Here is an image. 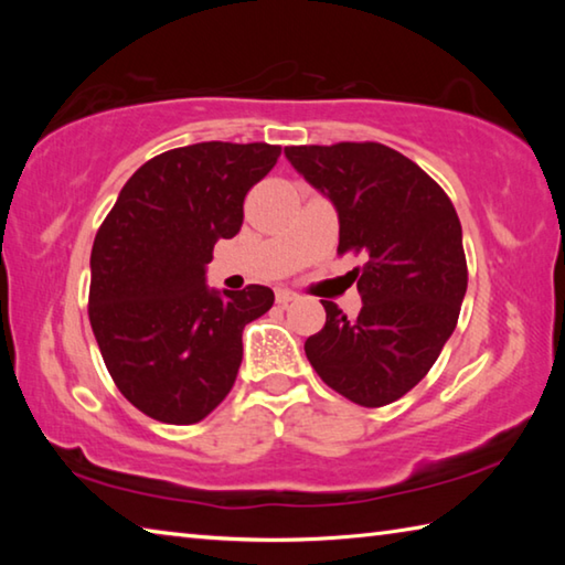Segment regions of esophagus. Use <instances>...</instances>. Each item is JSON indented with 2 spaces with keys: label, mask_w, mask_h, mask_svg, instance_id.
Masks as SVG:
<instances>
[{
  "label": "esophagus",
  "mask_w": 565,
  "mask_h": 565,
  "mask_svg": "<svg viewBox=\"0 0 565 565\" xmlns=\"http://www.w3.org/2000/svg\"><path fill=\"white\" fill-rule=\"evenodd\" d=\"M294 301H299V294H296V291H291V289L276 291V303H279V306H289Z\"/></svg>",
  "instance_id": "esophagus-1"
}]
</instances>
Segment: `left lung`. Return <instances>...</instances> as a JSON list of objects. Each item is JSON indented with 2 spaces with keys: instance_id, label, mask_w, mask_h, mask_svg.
I'll list each match as a JSON object with an SVG mask.
<instances>
[{
  "instance_id": "8db88e82",
  "label": "left lung",
  "mask_w": 565,
  "mask_h": 565,
  "mask_svg": "<svg viewBox=\"0 0 565 565\" xmlns=\"http://www.w3.org/2000/svg\"><path fill=\"white\" fill-rule=\"evenodd\" d=\"M284 154L337 206L339 254L363 256L351 271L359 317L321 301L327 323L306 339V359L353 404L386 406L428 374L456 329L468 286L461 222L424 169L376 141Z\"/></svg>"
}]
</instances>
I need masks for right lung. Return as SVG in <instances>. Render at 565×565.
Segmentation results:
<instances>
[{
  "instance_id": "obj_1",
  "label": "right lung",
  "mask_w": 565,
  "mask_h": 565,
  "mask_svg": "<svg viewBox=\"0 0 565 565\" xmlns=\"http://www.w3.org/2000/svg\"><path fill=\"white\" fill-rule=\"evenodd\" d=\"M281 147L202 141L134 171L92 246L89 321L114 384L161 424L206 418L242 366V331L274 291L206 286L218 238L244 222V196Z\"/></svg>"
}]
</instances>
